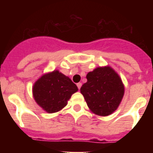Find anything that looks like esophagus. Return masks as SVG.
I'll return each mask as SVG.
<instances>
[{
    "mask_svg": "<svg viewBox=\"0 0 153 153\" xmlns=\"http://www.w3.org/2000/svg\"><path fill=\"white\" fill-rule=\"evenodd\" d=\"M76 86H77V87H78V89H80L81 88V86H82V83H78L77 84H76Z\"/></svg>",
    "mask_w": 153,
    "mask_h": 153,
    "instance_id": "esophagus-1",
    "label": "esophagus"
}]
</instances>
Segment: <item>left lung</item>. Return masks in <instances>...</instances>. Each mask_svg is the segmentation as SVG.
<instances>
[{"instance_id": "obj_1", "label": "left lung", "mask_w": 153, "mask_h": 153, "mask_svg": "<svg viewBox=\"0 0 153 153\" xmlns=\"http://www.w3.org/2000/svg\"><path fill=\"white\" fill-rule=\"evenodd\" d=\"M87 82L81 86L90 111L100 117L111 115L124 96L125 87L120 75L111 67H98L86 75Z\"/></svg>"}]
</instances>
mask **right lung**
<instances>
[{"label": "right lung", "mask_w": 153, "mask_h": 153, "mask_svg": "<svg viewBox=\"0 0 153 153\" xmlns=\"http://www.w3.org/2000/svg\"><path fill=\"white\" fill-rule=\"evenodd\" d=\"M77 91L76 85L58 70L43 74L32 88L35 102L48 113L63 109L71 96Z\"/></svg>", "instance_id": "1"}]
</instances>
